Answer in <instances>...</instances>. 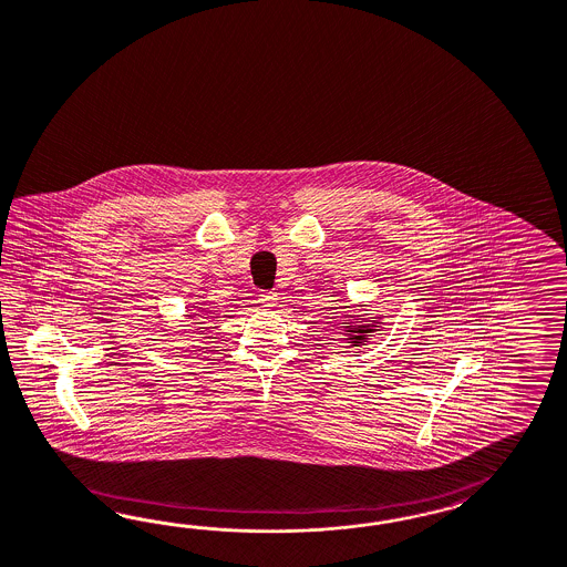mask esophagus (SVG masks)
<instances>
[{
    "instance_id": "obj_1",
    "label": "esophagus",
    "mask_w": 567,
    "mask_h": 567,
    "mask_svg": "<svg viewBox=\"0 0 567 567\" xmlns=\"http://www.w3.org/2000/svg\"><path fill=\"white\" fill-rule=\"evenodd\" d=\"M259 303H261L264 308H276V306H278V295H276V292H261V295H259Z\"/></svg>"
}]
</instances>
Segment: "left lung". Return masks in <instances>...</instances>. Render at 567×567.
I'll use <instances>...</instances> for the list:
<instances>
[{
	"instance_id": "1",
	"label": "left lung",
	"mask_w": 567,
	"mask_h": 567,
	"mask_svg": "<svg viewBox=\"0 0 567 567\" xmlns=\"http://www.w3.org/2000/svg\"><path fill=\"white\" fill-rule=\"evenodd\" d=\"M347 324V322H344ZM374 324H382V322H374ZM377 328L370 327V324H361V327H344V332H349V341L353 347H360V344L368 343L370 334L374 332Z\"/></svg>"
}]
</instances>
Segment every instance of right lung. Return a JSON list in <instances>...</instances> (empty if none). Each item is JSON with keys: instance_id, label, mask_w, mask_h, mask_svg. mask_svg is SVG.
I'll use <instances>...</instances> for the list:
<instances>
[{"instance_id": "add662e5", "label": "right lung", "mask_w": 567, "mask_h": 567, "mask_svg": "<svg viewBox=\"0 0 567 567\" xmlns=\"http://www.w3.org/2000/svg\"><path fill=\"white\" fill-rule=\"evenodd\" d=\"M195 324H199V322H195Z\"/></svg>"}]
</instances>
